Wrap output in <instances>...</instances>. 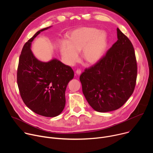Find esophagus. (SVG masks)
<instances>
[{"label":"esophagus","mask_w":153,"mask_h":153,"mask_svg":"<svg viewBox=\"0 0 153 153\" xmlns=\"http://www.w3.org/2000/svg\"><path fill=\"white\" fill-rule=\"evenodd\" d=\"M76 73L77 74V75H80L81 74V70L80 69H77L76 71Z\"/></svg>","instance_id":"1"}]
</instances>
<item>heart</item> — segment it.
I'll use <instances>...</instances> for the list:
<instances>
[{"mask_svg":"<svg viewBox=\"0 0 153 153\" xmlns=\"http://www.w3.org/2000/svg\"><path fill=\"white\" fill-rule=\"evenodd\" d=\"M106 45L105 32L92 27H81L68 34L67 40L61 43L60 53L64 62L69 65L76 63L80 51L84 60L94 63L102 57Z\"/></svg>","mask_w":153,"mask_h":153,"instance_id":"1","label":"heart"}]
</instances>
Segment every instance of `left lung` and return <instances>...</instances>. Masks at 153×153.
Instances as JSON below:
<instances>
[{
    "label": "left lung",
    "instance_id": "obj_1",
    "mask_svg": "<svg viewBox=\"0 0 153 153\" xmlns=\"http://www.w3.org/2000/svg\"><path fill=\"white\" fill-rule=\"evenodd\" d=\"M118 40L96 63L80 76L83 93L90 105L100 113L122 106L132 95L137 74L131 42L117 28Z\"/></svg>",
    "mask_w": 153,
    "mask_h": 153
}]
</instances>
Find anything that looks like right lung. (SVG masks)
<instances>
[{
  "instance_id": "add662e5",
  "label": "right lung",
  "mask_w": 153,
  "mask_h": 153,
  "mask_svg": "<svg viewBox=\"0 0 153 153\" xmlns=\"http://www.w3.org/2000/svg\"><path fill=\"white\" fill-rule=\"evenodd\" d=\"M38 31L25 43L19 57L17 82L24 103L35 113L45 117H56L64 109L65 91L74 77V71L57 59L48 62L37 60L31 50V42Z\"/></svg>"
}]
</instances>
